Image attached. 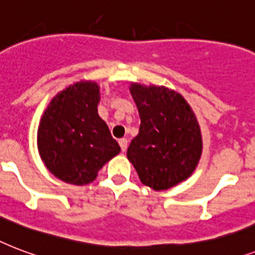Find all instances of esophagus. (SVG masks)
<instances>
[{"label": "esophagus", "instance_id": "34e87169", "mask_svg": "<svg viewBox=\"0 0 255 255\" xmlns=\"http://www.w3.org/2000/svg\"><path fill=\"white\" fill-rule=\"evenodd\" d=\"M118 143L121 146L122 151H126V149H128V139H126V138H121V139L118 141Z\"/></svg>", "mask_w": 255, "mask_h": 255}]
</instances>
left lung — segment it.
<instances>
[{
  "label": "left lung",
  "instance_id": "8db88e82",
  "mask_svg": "<svg viewBox=\"0 0 255 255\" xmlns=\"http://www.w3.org/2000/svg\"><path fill=\"white\" fill-rule=\"evenodd\" d=\"M141 118L139 133L130 142L128 158L141 182L166 190L189 178L202 154V135L190 105L163 86L130 85Z\"/></svg>",
  "mask_w": 255,
  "mask_h": 255
}]
</instances>
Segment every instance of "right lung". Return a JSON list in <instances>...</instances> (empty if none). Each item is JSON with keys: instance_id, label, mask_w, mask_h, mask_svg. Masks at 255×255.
Masks as SVG:
<instances>
[{"instance_id": "right-lung-1", "label": "right lung", "mask_w": 255, "mask_h": 255, "mask_svg": "<svg viewBox=\"0 0 255 255\" xmlns=\"http://www.w3.org/2000/svg\"><path fill=\"white\" fill-rule=\"evenodd\" d=\"M100 86L92 81L69 85L43 112L37 133L41 158L49 171L72 185H86L121 151L98 116Z\"/></svg>"}]
</instances>
